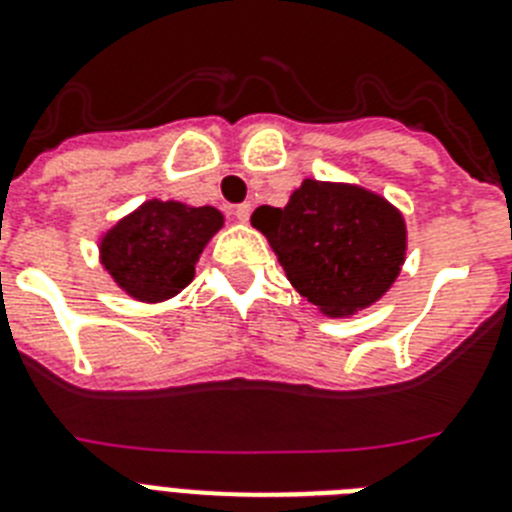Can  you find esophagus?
I'll return each mask as SVG.
<instances>
[{
  "mask_svg": "<svg viewBox=\"0 0 512 512\" xmlns=\"http://www.w3.org/2000/svg\"><path fill=\"white\" fill-rule=\"evenodd\" d=\"M249 213H252V205H249V203H242V205H236V208H234L236 221L247 223L249 221Z\"/></svg>",
  "mask_w": 512,
  "mask_h": 512,
  "instance_id": "34e87169",
  "label": "esophagus"
}]
</instances>
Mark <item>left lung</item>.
<instances>
[{
	"label": "left lung",
	"instance_id": "obj_1",
	"mask_svg": "<svg viewBox=\"0 0 512 512\" xmlns=\"http://www.w3.org/2000/svg\"><path fill=\"white\" fill-rule=\"evenodd\" d=\"M299 294L322 315L372 307L406 260V221L382 195L359 184L304 179L283 208L252 213Z\"/></svg>",
	"mask_w": 512,
	"mask_h": 512
}]
</instances>
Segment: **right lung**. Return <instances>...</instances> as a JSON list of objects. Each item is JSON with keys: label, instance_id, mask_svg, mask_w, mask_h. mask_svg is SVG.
Masks as SVG:
<instances>
[{"label": "right lung", "instance_id": "right-lung-1", "mask_svg": "<svg viewBox=\"0 0 512 512\" xmlns=\"http://www.w3.org/2000/svg\"><path fill=\"white\" fill-rule=\"evenodd\" d=\"M223 213L176 200H145L119 218L98 242V257L111 281L145 304L166 302L195 278V265L221 231Z\"/></svg>", "mask_w": 512, "mask_h": 512}]
</instances>
